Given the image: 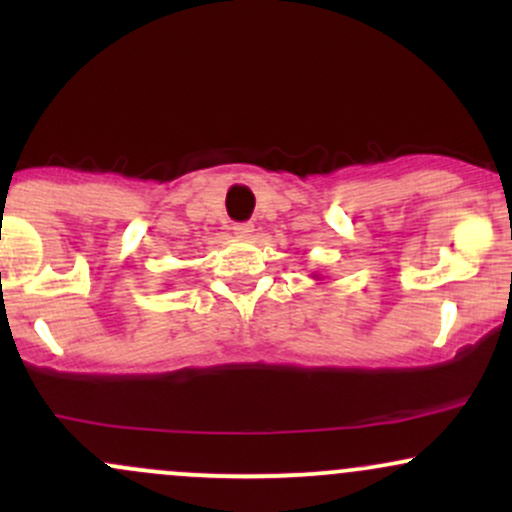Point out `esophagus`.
Listing matches in <instances>:
<instances>
[{
	"instance_id": "1",
	"label": "esophagus",
	"mask_w": 512,
	"mask_h": 512,
	"mask_svg": "<svg viewBox=\"0 0 512 512\" xmlns=\"http://www.w3.org/2000/svg\"><path fill=\"white\" fill-rule=\"evenodd\" d=\"M251 232H254V224H249V222L234 224V234L236 236H251Z\"/></svg>"
}]
</instances>
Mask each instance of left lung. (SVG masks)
<instances>
[{"mask_svg": "<svg viewBox=\"0 0 512 512\" xmlns=\"http://www.w3.org/2000/svg\"><path fill=\"white\" fill-rule=\"evenodd\" d=\"M312 278H315V280H322V276H317V273H315V276H312Z\"/></svg>", "mask_w": 512, "mask_h": 512, "instance_id": "1", "label": "left lung"}]
</instances>
